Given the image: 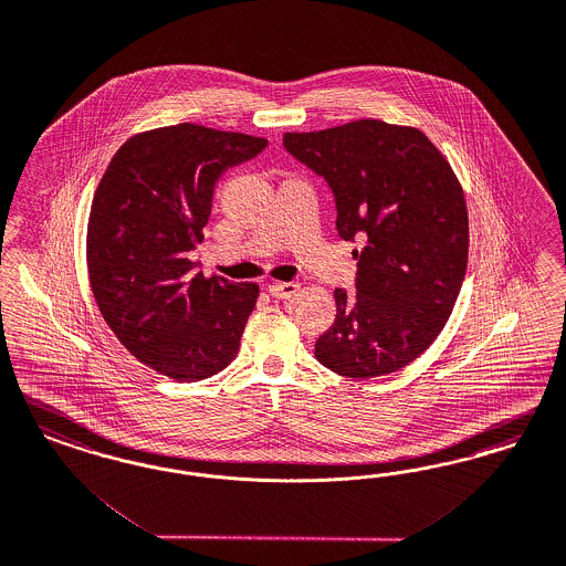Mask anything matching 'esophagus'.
<instances>
[{"label":"esophagus","instance_id":"esophagus-1","mask_svg":"<svg viewBox=\"0 0 566 566\" xmlns=\"http://www.w3.org/2000/svg\"><path fill=\"white\" fill-rule=\"evenodd\" d=\"M296 291H298L296 282H277L268 286V293L272 294L273 298H291Z\"/></svg>","mask_w":566,"mask_h":566}]
</instances>
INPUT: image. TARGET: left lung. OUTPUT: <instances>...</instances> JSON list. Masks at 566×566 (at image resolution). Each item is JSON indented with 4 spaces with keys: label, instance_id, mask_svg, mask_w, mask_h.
Here are the masks:
<instances>
[{
    "label": "left lung",
    "instance_id": "1",
    "mask_svg": "<svg viewBox=\"0 0 566 566\" xmlns=\"http://www.w3.org/2000/svg\"><path fill=\"white\" fill-rule=\"evenodd\" d=\"M284 148L326 179L336 232L359 242L355 293L336 289V317L315 359L347 378L406 368L443 331L468 263L464 192L446 156L413 127L361 118Z\"/></svg>",
    "mask_w": 566,
    "mask_h": 566
}]
</instances>
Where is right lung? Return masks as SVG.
<instances>
[{"label": "right lung", "instance_id": "add662e5", "mask_svg": "<svg viewBox=\"0 0 566 566\" xmlns=\"http://www.w3.org/2000/svg\"><path fill=\"white\" fill-rule=\"evenodd\" d=\"M263 137L179 123L129 137L113 156L87 223L92 293L120 345L179 382L209 378L238 353L259 286L195 273L219 177Z\"/></svg>", "mask_w": 566, "mask_h": 566}]
</instances>
